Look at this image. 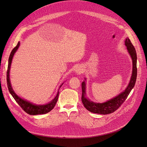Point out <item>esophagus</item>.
Here are the masks:
<instances>
[{"label":"esophagus","mask_w":147,"mask_h":147,"mask_svg":"<svg viewBox=\"0 0 147 147\" xmlns=\"http://www.w3.org/2000/svg\"><path fill=\"white\" fill-rule=\"evenodd\" d=\"M82 71H83V69H82V68L81 67H78V68H76V70H75L76 73L78 74H81V73H82Z\"/></svg>","instance_id":"obj_1"}]
</instances>
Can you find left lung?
<instances>
[{
  "instance_id": "left-lung-1",
  "label": "left lung",
  "mask_w": 147,
  "mask_h": 147,
  "mask_svg": "<svg viewBox=\"0 0 147 147\" xmlns=\"http://www.w3.org/2000/svg\"><path fill=\"white\" fill-rule=\"evenodd\" d=\"M125 45H126L127 51L132 59V73L129 83L125 90L121 92L118 95L114 97L113 98L108 100L107 101L103 103H96L91 101L86 97V79L82 83V101L84 107L90 112L97 113L100 114H108L114 112L117 110L120 105L125 101L127 97L130 94V91L134 88L136 83L137 76V56L136 52L134 46L131 43L129 38L127 37L125 41Z\"/></svg>"
}]
</instances>
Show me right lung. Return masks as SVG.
I'll return each instance as SVG.
<instances>
[{"label":"right lung","mask_w":147,"mask_h":147,"mask_svg":"<svg viewBox=\"0 0 147 147\" xmlns=\"http://www.w3.org/2000/svg\"><path fill=\"white\" fill-rule=\"evenodd\" d=\"M20 45V42H18L17 45L12 49L9 58L8 66H7V70L6 73L7 85V88H8V90L11 95L13 96V98H14L15 101H16V102L22 108V109L25 112H26L27 114L30 115H37V114H43L48 113L49 111H51L53 109L54 107H55L58 101V98L59 96V91L57 92L56 96L49 103L45 105H37L35 104H33L29 101H27L26 99H24L18 96L15 93L14 90L12 88L11 82H10V78H9V71H10V68H11V65L12 63V61L14 54L18 50ZM63 83L61 84V85L59 86V88L61 87V86L63 85Z\"/></svg>","instance_id":"1"}]
</instances>
